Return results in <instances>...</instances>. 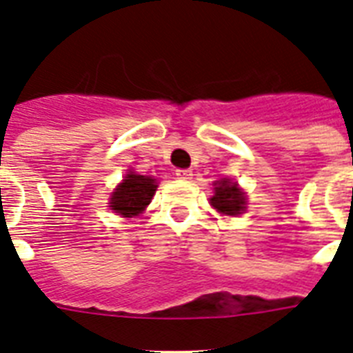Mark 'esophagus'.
<instances>
[{"label": "esophagus", "instance_id": "1", "mask_svg": "<svg viewBox=\"0 0 353 353\" xmlns=\"http://www.w3.org/2000/svg\"><path fill=\"white\" fill-rule=\"evenodd\" d=\"M176 176L179 177V179H190V177H192V172L187 170V168H179V170H176Z\"/></svg>", "mask_w": 353, "mask_h": 353}]
</instances>
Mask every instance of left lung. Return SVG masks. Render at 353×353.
<instances>
[{
	"label": "left lung",
	"instance_id": "8db88e82",
	"mask_svg": "<svg viewBox=\"0 0 353 353\" xmlns=\"http://www.w3.org/2000/svg\"><path fill=\"white\" fill-rule=\"evenodd\" d=\"M210 205L218 209L223 214L236 216L240 214V210H243L245 205V198L240 188L236 187L234 183H229L227 179L216 183L214 196L210 198Z\"/></svg>",
	"mask_w": 353,
	"mask_h": 353
}]
</instances>
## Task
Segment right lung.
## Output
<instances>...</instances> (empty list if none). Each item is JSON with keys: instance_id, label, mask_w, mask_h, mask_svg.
<instances>
[{"instance_id": "right-lung-1", "label": "right lung", "mask_w": 353, "mask_h": 353, "mask_svg": "<svg viewBox=\"0 0 353 353\" xmlns=\"http://www.w3.org/2000/svg\"><path fill=\"white\" fill-rule=\"evenodd\" d=\"M155 188H157L155 179L130 172L126 179L112 194V203H110V207L121 216H124V218H132V216L141 214L144 207L150 203Z\"/></svg>"}]
</instances>
